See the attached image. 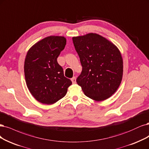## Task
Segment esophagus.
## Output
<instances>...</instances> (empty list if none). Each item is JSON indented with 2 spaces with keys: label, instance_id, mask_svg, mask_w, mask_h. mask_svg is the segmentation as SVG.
<instances>
[{
  "label": "esophagus",
  "instance_id": "esophagus-1",
  "mask_svg": "<svg viewBox=\"0 0 149 149\" xmlns=\"http://www.w3.org/2000/svg\"><path fill=\"white\" fill-rule=\"evenodd\" d=\"M71 81H72L73 84H75L76 83V77H73V78H72L71 79Z\"/></svg>",
  "mask_w": 149,
  "mask_h": 149
}]
</instances>
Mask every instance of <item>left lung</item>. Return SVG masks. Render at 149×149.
Instances as JSON below:
<instances>
[{
  "label": "left lung",
  "instance_id": "8db88e82",
  "mask_svg": "<svg viewBox=\"0 0 149 149\" xmlns=\"http://www.w3.org/2000/svg\"><path fill=\"white\" fill-rule=\"evenodd\" d=\"M83 70L76 82L84 94L97 101L109 99L121 84L123 61L120 50L96 33L73 38Z\"/></svg>",
  "mask_w": 149,
  "mask_h": 149
}]
</instances>
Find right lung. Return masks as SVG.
Wrapping results in <instances>:
<instances>
[{
    "instance_id": "1",
    "label": "right lung",
    "mask_w": 149,
    "mask_h": 149,
    "mask_svg": "<svg viewBox=\"0 0 149 149\" xmlns=\"http://www.w3.org/2000/svg\"><path fill=\"white\" fill-rule=\"evenodd\" d=\"M66 44L64 36H50L34 44L26 55V83L30 93L40 103H56L65 96L72 84L64 76L63 68L57 60Z\"/></svg>"
}]
</instances>
